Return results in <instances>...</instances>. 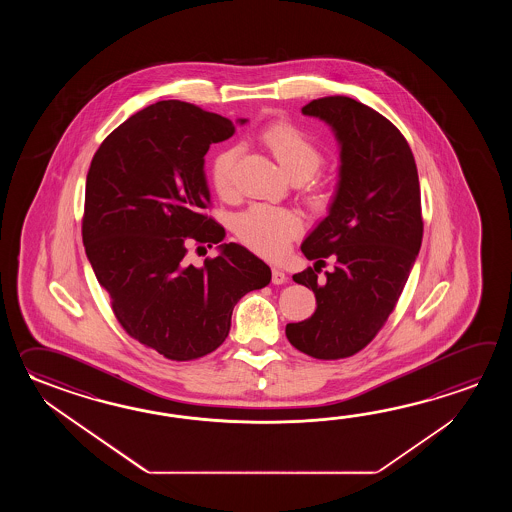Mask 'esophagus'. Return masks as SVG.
Masks as SVG:
<instances>
[{
	"label": "esophagus",
	"instance_id": "34e87169",
	"mask_svg": "<svg viewBox=\"0 0 512 512\" xmlns=\"http://www.w3.org/2000/svg\"><path fill=\"white\" fill-rule=\"evenodd\" d=\"M287 282V276H285V272L282 269H272V283H276V285H280V283Z\"/></svg>",
	"mask_w": 512,
	"mask_h": 512
}]
</instances>
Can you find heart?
Returning <instances> with one entry per match:
<instances>
[{
  "label": "heart",
  "mask_w": 512,
  "mask_h": 512,
  "mask_svg": "<svg viewBox=\"0 0 512 512\" xmlns=\"http://www.w3.org/2000/svg\"><path fill=\"white\" fill-rule=\"evenodd\" d=\"M260 141L282 164L283 170L293 181H305L322 168L324 152L318 142L300 126L289 120H274L260 131ZM240 150L236 146L216 153L210 166L212 185L223 199H232L238 192L236 168ZM302 196L309 207L320 208L329 201V192L324 185L313 183L302 188ZM302 219L289 208L271 205H252L238 214L234 221V232L238 240L251 251L278 258L287 251L289 243L302 232Z\"/></svg>",
  "instance_id": "1"
}]
</instances>
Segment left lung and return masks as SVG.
<instances>
[{
	"label": "left lung",
	"instance_id": "obj_1",
	"mask_svg": "<svg viewBox=\"0 0 512 512\" xmlns=\"http://www.w3.org/2000/svg\"><path fill=\"white\" fill-rule=\"evenodd\" d=\"M302 113L337 131L342 166L329 216L302 243L315 267L293 276L313 289L315 313L285 335L313 359H346L377 337L403 293L423 241L421 186L410 144L379 111L335 95ZM327 257L336 267L322 279Z\"/></svg>",
	"mask_w": 512,
	"mask_h": 512
}]
</instances>
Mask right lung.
I'll use <instances>...</instances> for the list:
<instances>
[{"label":"right lung","mask_w":512,"mask_h":512,"mask_svg":"<svg viewBox=\"0 0 512 512\" xmlns=\"http://www.w3.org/2000/svg\"><path fill=\"white\" fill-rule=\"evenodd\" d=\"M232 133L221 115L161 100L111 131L87 172L82 240L89 263L122 329L164 359L216 351L241 296L271 282L269 265L238 243L221 245L201 267L186 260L188 247L207 254L225 238L207 214L203 157Z\"/></svg>","instance_id":"right-lung-1"}]
</instances>
